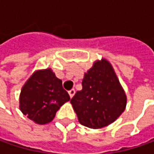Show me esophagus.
I'll list each match as a JSON object with an SVG mask.
<instances>
[{
  "mask_svg": "<svg viewBox=\"0 0 154 154\" xmlns=\"http://www.w3.org/2000/svg\"><path fill=\"white\" fill-rule=\"evenodd\" d=\"M74 93H75V90H74V89H71V90L68 91V94H69V96H70V98H71L74 97Z\"/></svg>",
  "mask_w": 154,
  "mask_h": 154,
  "instance_id": "34e87169",
  "label": "esophagus"
}]
</instances>
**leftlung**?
<instances>
[{
    "mask_svg": "<svg viewBox=\"0 0 154 154\" xmlns=\"http://www.w3.org/2000/svg\"><path fill=\"white\" fill-rule=\"evenodd\" d=\"M80 124L90 128L106 127L122 115L127 96L109 61L94 62L84 74L82 90L71 99Z\"/></svg>",
    "mask_w": 154,
    "mask_h": 154,
    "instance_id": "1",
    "label": "left lung"
}]
</instances>
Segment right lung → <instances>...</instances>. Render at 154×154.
I'll return each instance as SVG.
<instances>
[{
	"mask_svg": "<svg viewBox=\"0 0 154 154\" xmlns=\"http://www.w3.org/2000/svg\"><path fill=\"white\" fill-rule=\"evenodd\" d=\"M70 100L51 68L35 71L27 80L20 94V109L38 124L51 122L62 104Z\"/></svg>",
	"mask_w": 154,
	"mask_h": 154,
	"instance_id": "right-lung-1",
	"label": "right lung"
}]
</instances>
